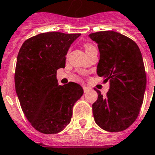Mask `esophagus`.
<instances>
[{"label": "esophagus", "instance_id": "1", "mask_svg": "<svg viewBox=\"0 0 155 155\" xmlns=\"http://www.w3.org/2000/svg\"><path fill=\"white\" fill-rule=\"evenodd\" d=\"M83 89H84V93H87V92H88V90H89V88H88V87H87V86H83Z\"/></svg>", "mask_w": 155, "mask_h": 155}]
</instances>
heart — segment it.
<instances>
[{"mask_svg":"<svg viewBox=\"0 0 155 155\" xmlns=\"http://www.w3.org/2000/svg\"><path fill=\"white\" fill-rule=\"evenodd\" d=\"M83 46H84V50H85L87 55H88V54H89L93 49H96V48H95V46L93 45H92L91 43H84Z\"/></svg>","mask_w":155,"mask_h":155,"instance_id":"obj_1","label":"heart"}]
</instances>
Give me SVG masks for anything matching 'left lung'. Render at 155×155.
Listing matches in <instances>:
<instances>
[{"label": "left lung", "instance_id": "obj_1", "mask_svg": "<svg viewBox=\"0 0 155 155\" xmlns=\"http://www.w3.org/2000/svg\"><path fill=\"white\" fill-rule=\"evenodd\" d=\"M89 37L100 52L97 73L110 80L106 96L96 89L94 120L107 132H121L135 122L143 103L146 74L142 55L135 41L116 31H97Z\"/></svg>", "mask_w": 155, "mask_h": 155}]
</instances>
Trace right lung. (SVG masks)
Listing matches in <instances>:
<instances>
[{
    "label": "right lung",
    "instance_id": "obj_1",
    "mask_svg": "<svg viewBox=\"0 0 155 155\" xmlns=\"http://www.w3.org/2000/svg\"><path fill=\"white\" fill-rule=\"evenodd\" d=\"M80 33H41L26 40L15 67V89L20 106L31 125L45 134H56L71 120L82 87L69 82L58 85L57 70L64 68L66 55Z\"/></svg>",
    "mask_w": 155,
    "mask_h": 155
}]
</instances>
